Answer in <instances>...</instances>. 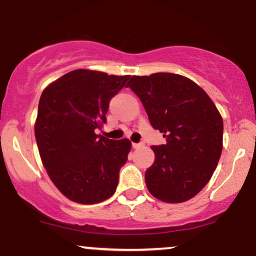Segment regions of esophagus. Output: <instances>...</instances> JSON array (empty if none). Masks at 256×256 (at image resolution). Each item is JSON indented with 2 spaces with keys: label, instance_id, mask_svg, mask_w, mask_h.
<instances>
[{
  "label": "esophagus",
  "instance_id": "34e87169",
  "mask_svg": "<svg viewBox=\"0 0 256 256\" xmlns=\"http://www.w3.org/2000/svg\"><path fill=\"white\" fill-rule=\"evenodd\" d=\"M143 146L142 143H132V148H134V149L140 148V146Z\"/></svg>",
  "mask_w": 256,
  "mask_h": 256
}]
</instances>
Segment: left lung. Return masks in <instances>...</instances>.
Listing matches in <instances>:
<instances>
[{
	"label": "left lung",
	"mask_w": 256,
	"mask_h": 256,
	"mask_svg": "<svg viewBox=\"0 0 256 256\" xmlns=\"http://www.w3.org/2000/svg\"><path fill=\"white\" fill-rule=\"evenodd\" d=\"M142 101L149 122L166 137L152 146L146 184L154 198L179 204L210 182L222 150V118L206 91L174 73L132 76L126 85Z\"/></svg>",
	"instance_id": "8db88e82"
}]
</instances>
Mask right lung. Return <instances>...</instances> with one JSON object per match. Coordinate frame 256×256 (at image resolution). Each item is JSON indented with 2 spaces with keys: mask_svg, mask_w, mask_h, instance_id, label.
Listing matches in <instances>:
<instances>
[{
  "mask_svg": "<svg viewBox=\"0 0 256 256\" xmlns=\"http://www.w3.org/2000/svg\"><path fill=\"white\" fill-rule=\"evenodd\" d=\"M130 76L74 70L49 84L34 124L38 150L49 178L73 202L94 204L116 190L131 142L96 134L107 122L110 101Z\"/></svg>",
  "mask_w": 256,
  "mask_h": 256,
  "instance_id": "1",
  "label": "right lung"
}]
</instances>
